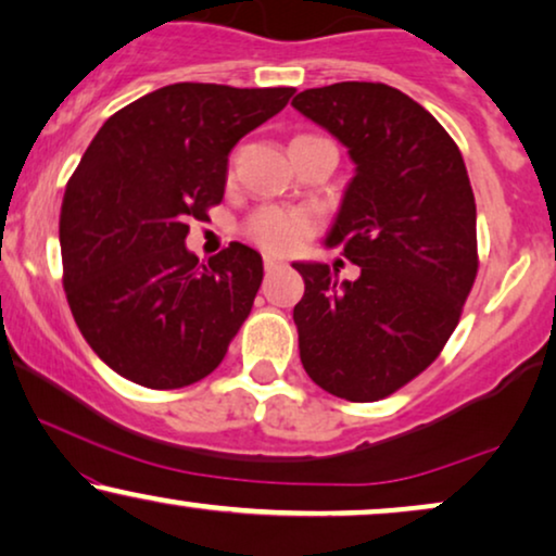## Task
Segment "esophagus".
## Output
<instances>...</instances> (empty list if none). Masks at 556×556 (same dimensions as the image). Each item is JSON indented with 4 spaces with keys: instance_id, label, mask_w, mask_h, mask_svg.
<instances>
[{
    "instance_id": "34e87169",
    "label": "esophagus",
    "mask_w": 556,
    "mask_h": 556,
    "mask_svg": "<svg viewBox=\"0 0 556 556\" xmlns=\"http://www.w3.org/2000/svg\"><path fill=\"white\" fill-rule=\"evenodd\" d=\"M279 266H285L282 258H277V256H271V254H266V256H264V269H266V271L279 269Z\"/></svg>"
}]
</instances>
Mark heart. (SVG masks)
Returning a JSON list of instances; mask_svg holds the SVG:
<instances>
[{"instance_id":"b5f03b06","label":"heart","mask_w":556,"mask_h":556,"mask_svg":"<svg viewBox=\"0 0 556 556\" xmlns=\"http://www.w3.org/2000/svg\"><path fill=\"white\" fill-rule=\"evenodd\" d=\"M315 231V216L307 208L266 205L247 220V236L269 254H292Z\"/></svg>"}]
</instances>
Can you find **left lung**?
<instances>
[{"instance_id":"obj_1","label":"left lung","mask_w":556,"mask_h":556,"mask_svg":"<svg viewBox=\"0 0 556 556\" xmlns=\"http://www.w3.org/2000/svg\"><path fill=\"white\" fill-rule=\"evenodd\" d=\"M292 106L330 131L355 165L325 247L361 266L294 262V305L309 379L348 402L394 394L438 358L478 274L476 198L442 124L387 84L307 88Z\"/></svg>"}]
</instances>
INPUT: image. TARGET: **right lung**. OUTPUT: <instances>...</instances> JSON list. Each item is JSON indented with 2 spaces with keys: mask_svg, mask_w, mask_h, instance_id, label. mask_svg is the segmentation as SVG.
Instances as JSON below:
<instances>
[{
  "mask_svg": "<svg viewBox=\"0 0 556 556\" xmlns=\"http://www.w3.org/2000/svg\"><path fill=\"white\" fill-rule=\"evenodd\" d=\"M292 93L173 84L116 111L88 144L63 198V285L86 343L118 376L182 389L224 361L262 254L233 241L198 264L188 220L224 201L228 154Z\"/></svg>",
  "mask_w": 556,
  "mask_h": 556,
  "instance_id": "right-lung-1",
  "label": "right lung"
}]
</instances>
